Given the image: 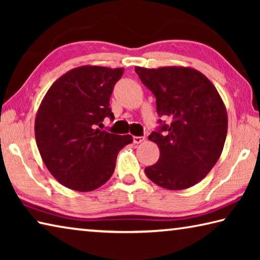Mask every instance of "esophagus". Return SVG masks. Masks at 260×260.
<instances>
[{"label":"esophagus","instance_id":"obj_1","mask_svg":"<svg viewBox=\"0 0 260 260\" xmlns=\"http://www.w3.org/2000/svg\"><path fill=\"white\" fill-rule=\"evenodd\" d=\"M144 141V136H133V142L139 144Z\"/></svg>","mask_w":260,"mask_h":260}]
</instances>
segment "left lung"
Masks as SVG:
<instances>
[{"label": "left lung", "mask_w": 260, "mask_h": 260, "mask_svg": "<svg viewBox=\"0 0 260 260\" xmlns=\"http://www.w3.org/2000/svg\"><path fill=\"white\" fill-rule=\"evenodd\" d=\"M135 72L156 96L158 116L171 120L149 135L159 148V159L144 172L170 190L195 186L212 170L225 144L228 118L221 96L192 68L136 67Z\"/></svg>", "instance_id": "1"}]
</instances>
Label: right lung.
Instances as JSON below:
<instances>
[{"instance_id": "1", "label": "right lung", "mask_w": 260, "mask_h": 260, "mask_svg": "<svg viewBox=\"0 0 260 260\" xmlns=\"http://www.w3.org/2000/svg\"><path fill=\"white\" fill-rule=\"evenodd\" d=\"M124 69L83 65L70 70L48 89L35 117V141L43 162L59 183L91 191L112 177L118 152L132 135L101 131L114 119L110 96Z\"/></svg>"}]
</instances>
